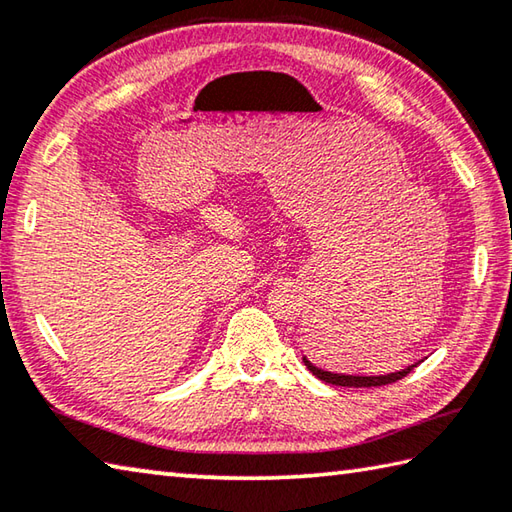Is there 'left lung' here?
Masks as SVG:
<instances>
[{
    "label": "left lung",
    "instance_id": "1",
    "mask_svg": "<svg viewBox=\"0 0 512 512\" xmlns=\"http://www.w3.org/2000/svg\"><path fill=\"white\" fill-rule=\"evenodd\" d=\"M303 361L307 365V370H310L318 379L325 381V383H332V385H343V388H379V385H388L394 381H401L403 376L410 374L414 368H417L419 363L410 365V368L401 370V372H392V374H383V376H352V374H334V372H325L321 368H316L310 361L305 359Z\"/></svg>",
    "mask_w": 512,
    "mask_h": 512
}]
</instances>
